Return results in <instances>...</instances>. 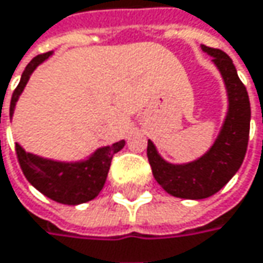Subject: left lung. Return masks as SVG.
Instances as JSON below:
<instances>
[{
    "label": "left lung",
    "mask_w": 263,
    "mask_h": 263,
    "mask_svg": "<svg viewBox=\"0 0 263 263\" xmlns=\"http://www.w3.org/2000/svg\"><path fill=\"white\" fill-rule=\"evenodd\" d=\"M201 47L213 56L228 90L229 110L217 140L202 158L186 165L165 162L155 144L150 140L147 143V158L153 177L170 195L184 199L209 198L235 176L244 161L250 132L249 93L239 80L232 59L219 49Z\"/></svg>",
    "instance_id": "1"
}]
</instances>
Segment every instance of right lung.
<instances>
[{"mask_svg": "<svg viewBox=\"0 0 263 263\" xmlns=\"http://www.w3.org/2000/svg\"><path fill=\"white\" fill-rule=\"evenodd\" d=\"M50 54L52 52L39 54L26 65L22 79L11 95L10 116L13 115L16 101L22 93L26 82L29 80V76ZM123 146L125 141L122 140L119 143H115L113 146L98 148L87 161L76 163L54 162L50 159H43L32 153H26L19 144H16V155L25 177L37 191L56 202L77 205L98 196L101 189L104 187L111 159L115 153L122 150Z\"/></svg>", "mask_w": 263, "mask_h": 263, "instance_id": "obj_1", "label": "right lung"}]
</instances>
